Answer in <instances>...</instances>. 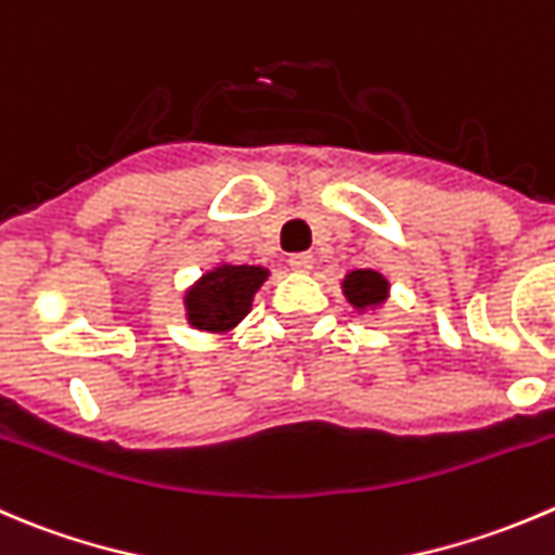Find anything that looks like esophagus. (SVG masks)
I'll return each instance as SVG.
<instances>
[{"label":"esophagus","instance_id":"1","mask_svg":"<svg viewBox=\"0 0 555 555\" xmlns=\"http://www.w3.org/2000/svg\"><path fill=\"white\" fill-rule=\"evenodd\" d=\"M289 268H293L295 273H309L311 268H314V257H311L309 251H300V255H293V257H289Z\"/></svg>","mask_w":555,"mask_h":555}]
</instances>
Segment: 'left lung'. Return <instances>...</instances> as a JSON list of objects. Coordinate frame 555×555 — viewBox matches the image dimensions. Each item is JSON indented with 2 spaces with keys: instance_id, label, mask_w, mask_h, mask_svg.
I'll list each match as a JSON object with an SVG mask.
<instances>
[{
  "instance_id": "obj_1",
  "label": "left lung",
  "mask_w": 555,
  "mask_h": 555,
  "mask_svg": "<svg viewBox=\"0 0 555 555\" xmlns=\"http://www.w3.org/2000/svg\"><path fill=\"white\" fill-rule=\"evenodd\" d=\"M344 298L349 300L352 309L363 311H376L390 295V282L382 276L379 271H371V268H358V271H349L341 282Z\"/></svg>"
}]
</instances>
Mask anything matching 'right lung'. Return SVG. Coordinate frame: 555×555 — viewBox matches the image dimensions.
<instances>
[{"instance_id": "obj_1", "label": "right lung", "mask_w": 555, "mask_h": 555, "mask_svg": "<svg viewBox=\"0 0 555 555\" xmlns=\"http://www.w3.org/2000/svg\"><path fill=\"white\" fill-rule=\"evenodd\" d=\"M271 276L262 266L219 262L184 293L186 322L195 331L230 333L251 311L255 293Z\"/></svg>"}]
</instances>
